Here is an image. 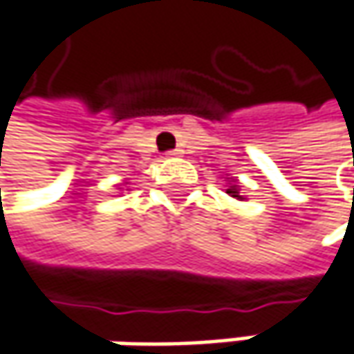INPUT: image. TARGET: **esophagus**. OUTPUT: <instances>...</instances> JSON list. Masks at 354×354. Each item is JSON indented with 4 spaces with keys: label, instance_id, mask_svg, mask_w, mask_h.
Listing matches in <instances>:
<instances>
[{
    "label": "esophagus",
    "instance_id": "1",
    "mask_svg": "<svg viewBox=\"0 0 354 354\" xmlns=\"http://www.w3.org/2000/svg\"><path fill=\"white\" fill-rule=\"evenodd\" d=\"M180 153H182V149L178 147V149H172V151H166V158H176Z\"/></svg>",
    "mask_w": 354,
    "mask_h": 354
}]
</instances>
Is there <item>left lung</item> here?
I'll list each match as a JSON object with an SVG mask.
<instances>
[{"instance_id": "1", "label": "left lung", "mask_w": 354, "mask_h": 354, "mask_svg": "<svg viewBox=\"0 0 354 354\" xmlns=\"http://www.w3.org/2000/svg\"><path fill=\"white\" fill-rule=\"evenodd\" d=\"M229 182H231V186L227 188V194H229V196H233V198H239V201H241L243 196L239 194V186L235 184V180H229Z\"/></svg>"}]
</instances>
